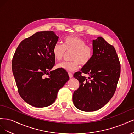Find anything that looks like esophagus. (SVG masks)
<instances>
[{
	"label": "esophagus",
	"instance_id": "obj_1",
	"mask_svg": "<svg viewBox=\"0 0 134 134\" xmlns=\"http://www.w3.org/2000/svg\"><path fill=\"white\" fill-rule=\"evenodd\" d=\"M68 74H69V78H71L73 76V75H72V74L71 73V72H69Z\"/></svg>",
	"mask_w": 134,
	"mask_h": 134
}]
</instances>
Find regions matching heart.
<instances>
[{"label":"heart","instance_id":"obj_1","mask_svg":"<svg viewBox=\"0 0 134 134\" xmlns=\"http://www.w3.org/2000/svg\"><path fill=\"white\" fill-rule=\"evenodd\" d=\"M72 51L71 62H63L57 67L66 71H74L78 69L79 64L86 65L93 56L92 47L86 44L85 40L76 36H67L63 40V45L56 43L52 48V54L58 61L62 60L65 51Z\"/></svg>","mask_w":134,"mask_h":134}]
</instances>
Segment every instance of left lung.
Masks as SVG:
<instances>
[{"instance_id": "obj_1", "label": "left lung", "mask_w": 134, "mask_h": 134, "mask_svg": "<svg viewBox=\"0 0 134 134\" xmlns=\"http://www.w3.org/2000/svg\"><path fill=\"white\" fill-rule=\"evenodd\" d=\"M93 56L91 61L76 72L74 77L79 82L72 101L81 111L93 112L103 107L115 92L120 75V61L115 47L102 37L92 41ZM90 76L88 79L81 75Z\"/></svg>"}]
</instances>
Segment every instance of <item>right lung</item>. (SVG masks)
<instances>
[{
	"mask_svg": "<svg viewBox=\"0 0 134 134\" xmlns=\"http://www.w3.org/2000/svg\"><path fill=\"white\" fill-rule=\"evenodd\" d=\"M59 37L51 31L36 32L23 40L16 49L12 60V71L21 98L36 107L53 103L59 90L69 79L62 69L48 71L53 68L55 59L52 48ZM44 74H48L44 78Z\"/></svg>",
	"mask_w": 134,
	"mask_h": 134,
	"instance_id": "obj_1",
	"label": "right lung"
}]
</instances>
